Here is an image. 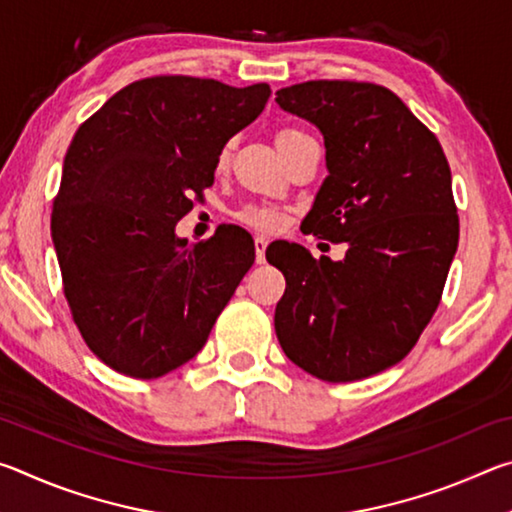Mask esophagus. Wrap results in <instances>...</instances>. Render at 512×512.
Here are the masks:
<instances>
[{
	"mask_svg": "<svg viewBox=\"0 0 512 512\" xmlns=\"http://www.w3.org/2000/svg\"><path fill=\"white\" fill-rule=\"evenodd\" d=\"M266 246H268V241H266V237H262V235H257V237H255V259H257V264H262V262H264V253H266Z\"/></svg>",
	"mask_w": 512,
	"mask_h": 512,
	"instance_id": "esophagus-1",
	"label": "esophagus"
}]
</instances>
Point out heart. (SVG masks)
Returning <instances> with one entry per match:
<instances>
[{"label":"heart","instance_id":"heart-1","mask_svg":"<svg viewBox=\"0 0 512 512\" xmlns=\"http://www.w3.org/2000/svg\"><path fill=\"white\" fill-rule=\"evenodd\" d=\"M298 135H305L298 128H282L280 133L275 135V142H284V140H291V137H298ZM228 160V149L221 151V158L219 164H225ZM237 219L241 223L250 225V228H257V230H275L277 225L282 223V214L275 210V207H268V205H244L241 210L237 212Z\"/></svg>","mask_w":512,"mask_h":512}]
</instances>
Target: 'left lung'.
I'll return each instance as SVG.
<instances>
[{"instance_id":"1","label":"left lung","mask_w":512,"mask_h":512,"mask_svg":"<svg viewBox=\"0 0 512 512\" xmlns=\"http://www.w3.org/2000/svg\"><path fill=\"white\" fill-rule=\"evenodd\" d=\"M275 94L325 137L329 176L302 228L348 246L341 262L289 241L266 248L287 280L277 341L318 379H366L413 350L443 298L458 248L452 171L438 137L384 85L307 81Z\"/></svg>"}]
</instances>
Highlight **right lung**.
<instances>
[{
    "mask_svg": "<svg viewBox=\"0 0 512 512\" xmlns=\"http://www.w3.org/2000/svg\"><path fill=\"white\" fill-rule=\"evenodd\" d=\"M268 97L266 83L149 76L110 97L69 144L51 210L63 293L83 341L121 375L158 379L194 359L253 266V237L239 225L194 246L173 230Z\"/></svg>",
    "mask_w": 512,
    "mask_h": 512,
    "instance_id": "obj_1",
    "label": "right lung"
}]
</instances>
